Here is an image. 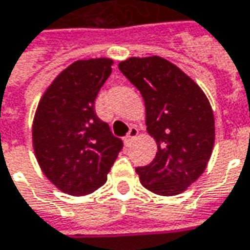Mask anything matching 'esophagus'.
Instances as JSON below:
<instances>
[{"label":"esophagus","mask_w":250,"mask_h":250,"mask_svg":"<svg viewBox=\"0 0 250 250\" xmlns=\"http://www.w3.org/2000/svg\"><path fill=\"white\" fill-rule=\"evenodd\" d=\"M137 133H139V129H137L136 126H132V128L129 129L128 135L125 136V145L126 146L130 145V143H132V140L137 136Z\"/></svg>","instance_id":"1"}]
</instances>
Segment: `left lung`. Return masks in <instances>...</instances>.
Here are the masks:
<instances>
[{"mask_svg":"<svg viewBox=\"0 0 250 250\" xmlns=\"http://www.w3.org/2000/svg\"><path fill=\"white\" fill-rule=\"evenodd\" d=\"M142 93L155 158L137 167L140 183L158 195L184 191L204 173L215 143V118L205 93L188 75L160 56L118 64Z\"/></svg>","mask_w":250,"mask_h":250,"instance_id":"left-lung-1","label":"left lung"}]
</instances>
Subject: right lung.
Returning <instances> with one entry per match:
<instances>
[{
    "instance_id": "add662e5",
    "label": "right lung",
    "mask_w": 250,
    "mask_h": 250,
    "mask_svg": "<svg viewBox=\"0 0 250 250\" xmlns=\"http://www.w3.org/2000/svg\"><path fill=\"white\" fill-rule=\"evenodd\" d=\"M113 60H78L43 93L33 124V145L45 176L70 195H86L107 182L124 143L95 113V99Z\"/></svg>"
}]
</instances>
